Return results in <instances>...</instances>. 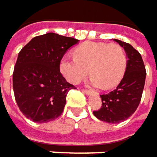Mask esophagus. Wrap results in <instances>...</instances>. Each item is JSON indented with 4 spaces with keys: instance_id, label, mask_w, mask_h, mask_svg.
<instances>
[{
    "instance_id": "1",
    "label": "esophagus",
    "mask_w": 157,
    "mask_h": 157,
    "mask_svg": "<svg viewBox=\"0 0 157 157\" xmlns=\"http://www.w3.org/2000/svg\"><path fill=\"white\" fill-rule=\"evenodd\" d=\"M83 92L85 94H90L91 93H92V91L89 90V89H83Z\"/></svg>"
}]
</instances>
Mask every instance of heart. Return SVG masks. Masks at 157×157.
Returning <instances> with one entry per match:
<instances>
[{
    "label": "heart",
    "mask_w": 157,
    "mask_h": 157,
    "mask_svg": "<svg viewBox=\"0 0 157 157\" xmlns=\"http://www.w3.org/2000/svg\"><path fill=\"white\" fill-rule=\"evenodd\" d=\"M74 57L63 56L60 71L69 82L78 84L89 74L91 82L103 89L115 87L124 74L127 57L124 49L116 43L86 41L74 49Z\"/></svg>",
    "instance_id": "heart-1"
}]
</instances>
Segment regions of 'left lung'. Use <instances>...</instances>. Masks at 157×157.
<instances>
[{"label": "left lung", "mask_w": 157, "mask_h": 157, "mask_svg": "<svg viewBox=\"0 0 157 157\" xmlns=\"http://www.w3.org/2000/svg\"><path fill=\"white\" fill-rule=\"evenodd\" d=\"M124 48L127 64L124 78L116 89L101 94V107L94 115L101 121L118 124L129 118L140 102L146 79V69L140 54L129 43L114 40Z\"/></svg>", "instance_id": "left-lung-1"}]
</instances>
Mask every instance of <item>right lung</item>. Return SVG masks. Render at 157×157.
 <instances>
[{
	"instance_id": "1",
	"label": "right lung",
	"mask_w": 157,
	"mask_h": 157,
	"mask_svg": "<svg viewBox=\"0 0 157 157\" xmlns=\"http://www.w3.org/2000/svg\"><path fill=\"white\" fill-rule=\"evenodd\" d=\"M78 42L74 38L48 33L36 36L18 53L13 71L17 106L27 118L48 123L60 117L73 85L60 72V61Z\"/></svg>"
}]
</instances>
